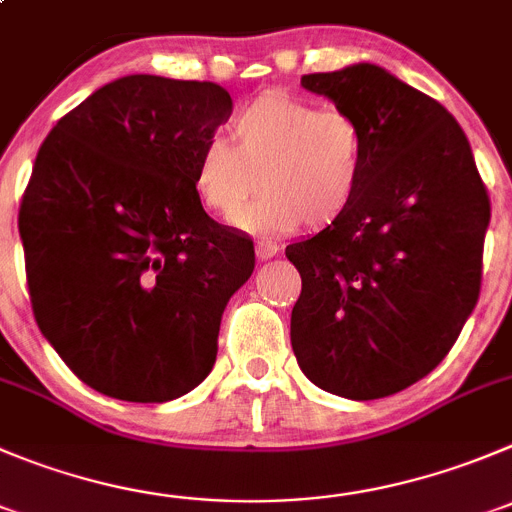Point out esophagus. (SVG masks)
<instances>
[{
  "label": "esophagus",
  "instance_id": "esophagus-1",
  "mask_svg": "<svg viewBox=\"0 0 512 512\" xmlns=\"http://www.w3.org/2000/svg\"><path fill=\"white\" fill-rule=\"evenodd\" d=\"M276 253H279V246H276V243H271V241L256 243V259H259V261L274 259Z\"/></svg>",
  "mask_w": 512,
  "mask_h": 512
}]
</instances>
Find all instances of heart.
<instances>
[{
    "label": "heart",
    "mask_w": 512,
    "mask_h": 512,
    "mask_svg": "<svg viewBox=\"0 0 512 512\" xmlns=\"http://www.w3.org/2000/svg\"><path fill=\"white\" fill-rule=\"evenodd\" d=\"M367 140L344 110L266 90L231 120L228 140L206 143L191 186L206 211L232 216L261 185L265 196L231 218L259 231L326 228L354 206L362 188Z\"/></svg>",
    "instance_id": "heart-1"
}]
</instances>
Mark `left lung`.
<instances>
[{
	"label": "left lung",
	"mask_w": 512,
	"mask_h": 512,
	"mask_svg": "<svg viewBox=\"0 0 512 512\" xmlns=\"http://www.w3.org/2000/svg\"><path fill=\"white\" fill-rule=\"evenodd\" d=\"M367 140L354 206L286 246L299 269L291 347L324 392L379 399L430 374L480 296L490 198L437 100L372 62L301 77Z\"/></svg>",
	"instance_id": "8db88e82"
}]
</instances>
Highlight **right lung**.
I'll use <instances>...</instances> for the list:
<instances>
[{"instance_id":"1","label":"right lung","mask_w":512,"mask_h":512,"mask_svg":"<svg viewBox=\"0 0 512 512\" xmlns=\"http://www.w3.org/2000/svg\"><path fill=\"white\" fill-rule=\"evenodd\" d=\"M233 100L216 82L128 75L52 128L19 208L34 319L95 392L168 402L211 374L253 243L203 211L193 163Z\"/></svg>"}]
</instances>
